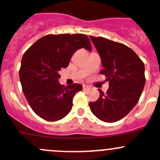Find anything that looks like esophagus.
<instances>
[{"instance_id":"34e87169","label":"esophagus","mask_w":160,"mask_h":160,"mask_svg":"<svg viewBox=\"0 0 160 160\" xmlns=\"http://www.w3.org/2000/svg\"><path fill=\"white\" fill-rule=\"evenodd\" d=\"M89 87L88 86H83V90H88Z\"/></svg>"}]
</instances>
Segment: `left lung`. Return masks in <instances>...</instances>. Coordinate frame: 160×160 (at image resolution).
I'll list each match as a JSON object with an SVG mask.
<instances>
[{
  "label": "left lung",
  "mask_w": 160,
  "mask_h": 160,
  "mask_svg": "<svg viewBox=\"0 0 160 160\" xmlns=\"http://www.w3.org/2000/svg\"><path fill=\"white\" fill-rule=\"evenodd\" d=\"M89 37L104 67L100 73L109 81L107 92L99 89L100 97L89 102V108L101 121L115 122L126 116L139 100L145 84L144 64L127 45L104 38Z\"/></svg>",
  "instance_id": "1"
}]
</instances>
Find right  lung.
I'll use <instances>...</instances> for the list:
<instances>
[{
    "mask_svg": "<svg viewBox=\"0 0 160 160\" xmlns=\"http://www.w3.org/2000/svg\"><path fill=\"white\" fill-rule=\"evenodd\" d=\"M82 48L92 50L86 34H48L23 54L19 69L22 91L32 110L43 119L58 121L71 112L73 97L82 86L74 83L64 87L59 82V72Z\"/></svg>",
    "mask_w": 160,
    "mask_h": 160,
    "instance_id": "add662e5",
    "label": "right lung"
}]
</instances>
